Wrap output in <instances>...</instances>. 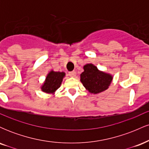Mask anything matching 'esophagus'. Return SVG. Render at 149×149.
<instances>
[{
	"mask_svg": "<svg viewBox=\"0 0 149 149\" xmlns=\"http://www.w3.org/2000/svg\"><path fill=\"white\" fill-rule=\"evenodd\" d=\"M69 75L71 77H75L76 76V71H71V72L69 73Z\"/></svg>",
	"mask_w": 149,
	"mask_h": 149,
	"instance_id": "obj_1",
	"label": "esophagus"
}]
</instances>
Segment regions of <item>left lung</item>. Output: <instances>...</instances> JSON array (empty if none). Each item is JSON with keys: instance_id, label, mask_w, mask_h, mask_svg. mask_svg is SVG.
I'll list each match as a JSON object with an SVG mask.
<instances>
[{"instance_id": "obj_1", "label": "left lung", "mask_w": 149, "mask_h": 149, "mask_svg": "<svg viewBox=\"0 0 149 149\" xmlns=\"http://www.w3.org/2000/svg\"><path fill=\"white\" fill-rule=\"evenodd\" d=\"M84 71L80 74V81L89 92L98 94L105 91L111 83L113 76L101 71L92 64L83 66Z\"/></svg>"}]
</instances>
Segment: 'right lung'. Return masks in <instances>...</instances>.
<instances>
[{
	"mask_svg": "<svg viewBox=\"0 0 149 149\" xmlns=\"http://www.w3.org/2000/svg\"><path fill=\"white\" fill-rule=\"evenodd\" d=\"M65 75L66 74L64 72L49 71L46 76L43 85L41 86L42 91L48 94H54V92L60 87Z\"/></svg>",
	"mask_w": 149,
	"mask_h": 149,
	"instance_id": "1",
	"label": "right lung"
}]
</instances>
